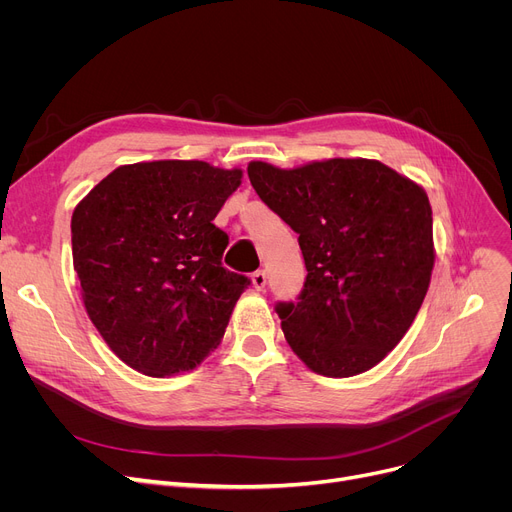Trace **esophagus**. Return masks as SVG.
Listing matches in <instances>:
<instances>
[{"instance_id": "esophagus-1", "label": "esophagus", "mask_w": 512, "mask_h": 512, "mask_svg": "<svg viewBox=\"0 0 512 512\" xmlns=\"http://www.w3.org/2000/svg\"><path fill=\"white\" fill-rule=\"evenodd\" d=\"M251 280H253V286H255L257 290H263L265 284H267V274H265L263 270H257V272H253Z\"/></svg>"}]
</instances>
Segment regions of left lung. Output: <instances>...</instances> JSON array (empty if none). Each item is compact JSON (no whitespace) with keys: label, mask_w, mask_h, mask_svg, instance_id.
Masks as SVG:
<instances>
[{"label":"left lung","mask_w":512,"mask_h":512,"mask_svg":"<svg viewBox=\"0 0 512 512\" xmlns=\"http://www.w3.org/2000/svg\"><path fill=\"white\" fill-rule=\"evenodd\" d=\"M259 199L299 234L307 278L280 301L286 342L315 373L351 378L407 334L434 270L432 207L421 186L373 159L280 170L251 161Z\"/></svg>","instance_id":"left-lung-1"}]
</instances>
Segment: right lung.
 I'll return each mask as SVG.
<instances>
[{
	"mask_svg": "<svg viewBox=\"0 0 512 512\" xmlns=\"http://www.w3.org/2000/svg\"><path fill=\"white\" fill-rule=\"evenodd\" d=\"M240 170L205 161L116 168L72 213V259L87 313L132 369L153 378L197 367L251 286L222 263L213 224Z\"/></svg>",
	"mask_w": 512,
	"mask_h": 512,
	"instance_id": "obj_1",
	"label": "right lung"
}]
</instances>
